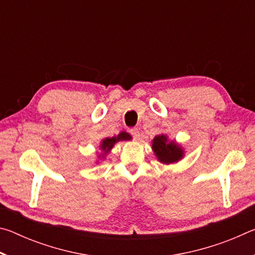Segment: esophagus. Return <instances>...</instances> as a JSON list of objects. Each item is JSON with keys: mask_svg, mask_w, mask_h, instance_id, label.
<instances>
[{"mask_svg": "<svg viewBox=\"0 0 255 255\" xmlns=\"http://www.w3.org/2000/svg\"><path fill=\"white\" fill-rule=\"evenodd\" d=\"M130 133H131V136L135 138V139H139L140 133H139V130H138V128H131Z\"/></svg>", "mask_w": 255, "mask_h": 255, "instance_id": "obj_1", "label": "esophagus"}]
</instances>
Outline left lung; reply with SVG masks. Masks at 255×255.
Returning <instances> with one entry per match:
<instances>
[{"label":"left lung","instance_id":"1","mask_svg":"<svg viewBox=\"0 0 255 255\" xmlns=\"http://www.w3.org/2000/svg\"><path fill=\"white\" fill-rule=\"evenodd\" d=\"M153 149L159 162L170 164L178 162L182 157V149L178 145L174 144V141H167L166 136L159 135L154 138L153 140Z\"/></svg>","mask_w":255,"mask_h":255}]
</instances>
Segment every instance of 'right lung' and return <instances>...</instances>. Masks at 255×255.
I'll list each match as a JSON object with an SVG mask.
<instances>
[{"label":"right lung","instance_id":"obj_1","mask_svg":"<svg viewBox=\"0 0 255 255\" xmlns=\"http://www.w3.org/2000/svg\"><path fill=\"white\" fill-rule=\"evenodd\" d=\"M130 135L127 132H120L117 137H112V138H106V139H103L102 144H101V149L103 150H110L112 148V146H114L115 143H117L118 140H125V139H130Z\"/></svg>","mask_w":255,"mask_h":255}]
</instances>
